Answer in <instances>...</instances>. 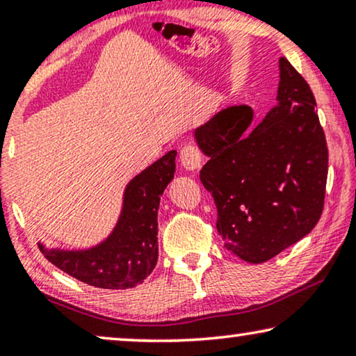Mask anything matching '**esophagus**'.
Returning a JSON list of instances; mask_svg holds the SVG:
<instances>
[{"instance_id": "34e87169", "label": "esophagus", "mask_w": 356, "mask_h": 356, "mask_svg": "<svg viewBox=\"0 0 356 356\" xmlns=\"http://www.w3.org/2000/svg\"><path fill=\"white\" fill-rule=\"evenodd\" d=\"M180 164H182L184 169L187 171H198L203 164V153L197 145H185L180 149Z\"/></svg>"}]
</instances>
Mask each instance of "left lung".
<instances>
[{
	"label": "left lung",
	"mask_w": 356,
	"mask_h": 356,
	"mask_svg": "<svg viewBox=\"0 0 356 356\" xmlns=\"http://www.w3.org/2000/svg\"><path fill=\"white\" fill-rule=\"evenodd\" d=\"M279 69V104L253 130L247 104L195 130L209 158L200 180L216 203L218 232L248 263L268 261L312 232L326 197L329 153L316 99L287 59Z\"/></svg>",
	"instance_id": "8db88e82"
}]
</instances>
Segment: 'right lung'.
I'll return each mask as SVG.
<instances>
[{
	"mask_svg": "<svg viewBox=\"0 0 356 356\" xmlns=\"http://www.w3.org/2000/svg\"><path fill=\"white\" fill-rule=\"evenodd\" d=\"M176 149L130 180L121 218L113 234L88 250L47 248L43 257L69 276L99 289H130L142 284L158 263V208L176 172Z\"/></svg>",
	"mask_w": 356,
	"mask_h": 356,
	"instance_id": "right-lung-1",
	"label": "right lung"
}]
</instances>
